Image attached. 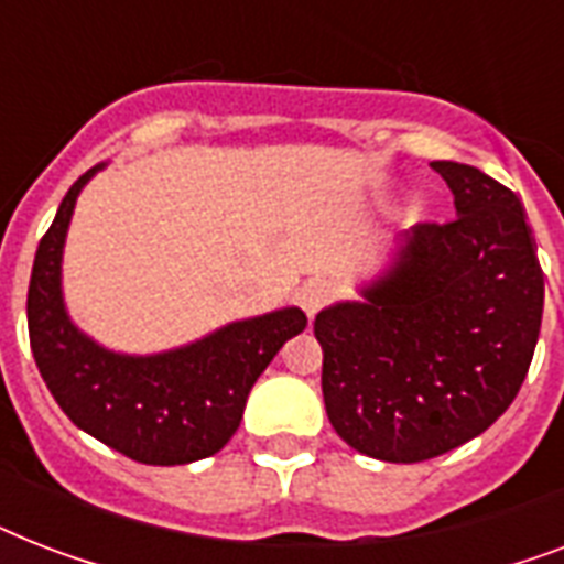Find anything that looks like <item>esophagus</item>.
Returning a JSON list of instances; mask_svg holds the SVG:
<instances>
[{
	"mask_svg": "<svg viewBox=\"0 0 564 564\" xmlns=\"http://www.w3.org/2000/svg\"><path fill=\"white\" fill-rule=\"evenodd\" d=\"M330 299H334V283L325 281V278H313V281H307L299 290V304L310 318L316 316Z\"/></svg>",
	"mask_w": 564,
	"mask_h": 564,
	"instance_id": "obj_1",
	"label": "esophagus"
}]
</instances>
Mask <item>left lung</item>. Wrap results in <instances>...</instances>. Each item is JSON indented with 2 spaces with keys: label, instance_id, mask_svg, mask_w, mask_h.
<instances>
[{
  "label": "left lung",
  "instance_id": "left-lung-1",
  "mask_svg": "<svg viewBox=\"0 0 564 564\" xmlns=\"http://www.w3.org/2000/svg\"><path fill=\"white\" fill-rule=\"evenodd\" d=\"M430 166L456 219L403 234L362 301H339L313 325L327 419L383 463H424L489 430L542 330L544 272L518 195L465 163Z\"/></svg>",
  "mask_w": 564,
  "mask_h": 564
}]
</instances>
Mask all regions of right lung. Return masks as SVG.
I'll use <instances>...</instances> for the list:
<instances>
[{
    "mask_svg": "<svg viewBox=\"0 0 564 564\" xmlns=\"http://www.w3.org/2000/svg\"><path fill=\"white\" fill-rule=\"evenodd\" d=\"M101 166L75 181L40 239L25 304L31 354L75 427L134 463H195L228 445L251 386L283 343L307 327V316L299 307L274 310L152 357H128L93 343L66 316L61 260L75 198Z\"/></svg>",
    "mask_w": 564,
    "mask_h": 564,
    "instance_id": "1",
    "label": "right lung"
}]
</instances>
